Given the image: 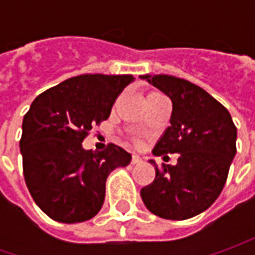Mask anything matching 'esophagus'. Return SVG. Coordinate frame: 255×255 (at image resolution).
Wrapping results in <instances>:
<instances>
[{
    "label": "esophagus",
    "mask_w": 255,
    "mask_h": 255,
    "mask_svg": "<svg viewBox=\"0 0 255 255\" xmlns=\"http://www.w3.org/2000/svg\"><path fill=\"white\" fill-rule=\"evenodd\" d=\"M142 162V159H140V156H137V154H133L132 156V163L133 164H137V163Z\"/></svg>",
    "instance_id": "esophagus-1"
}]
</instances>
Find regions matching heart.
I'll list each match as a JSON object with an SVG mask.
<instances>
[{"instance_id":"obj_1","label":"heart","mask_w":255,"mask_h":255,"mask_svg":"<svg viewBox=\"0 0 255 255\" xmlns=\"http://www.w3.org/2000/svg\"><path fill=\"white\" fill-rule=\"evenodd\" d=\"M153 95H160V93H157V92H152V93H149V96H153Z\"/></svg>"}]
</instances>
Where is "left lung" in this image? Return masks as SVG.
<instances>
[{"label":"left lung","mask_w":255,"mask_h":255,"mask_svg":"<svg viewBox=\"0 0 255 255\" xmlns=\"http://www.w3.org/2000/svg\"><path fill=\"white\" fill-rule=\"evenodd\" d=\"M171 101L170 126L153 154L179 153L177 164H157L140 196L153 214L187 220L207 210L226 184L236 156L237 128L229 111L203 88L171 75H142Z\"/></svg>","instance_id":"obj_1"}]
</instances>
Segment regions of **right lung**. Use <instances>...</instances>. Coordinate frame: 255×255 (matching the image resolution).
Instances as JSON below:
<instances>
[{
  "label": "right lung",
  "mask_w": 255,
  "mask_h": 255,
  "mask_svg": "<svg viewBox=\"0 0 255 255\" xmlns=\"http://www.w3.org/2000/svg\"><path fill=\"white\" fill-rule=\"evenodd\" d=\"M132 81V75L74 76L38 95L25 113L19 140L25 183L52 220H91L102 209L109 173L130 163V153L113 143L93 152L82 142L93 125L109 118Z\"/></svg>",
  "instance_id": "right-lung-1"
}]
</instances>
